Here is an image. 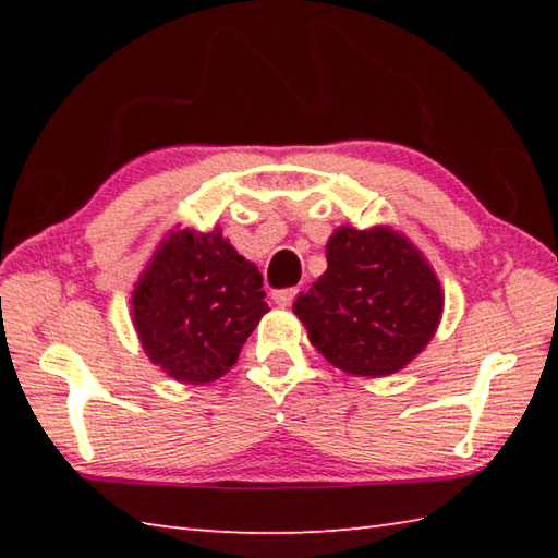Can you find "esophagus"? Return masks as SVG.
<instances>
[{
    "mask_svg": "<svg viewBox=\"0 0 558 558\" xmlns=\"http://www.w3.org/2000/svg\"><path fill=\"white\" fill-rule=\"evenodd\" d=\"M295 295H298V288H288V290H276L272 292V302H276V305H280V307H288L292 300H295Z\"/></svg>",
    "mask_w": 558,
    "mask_h": 558,
    "instance_id": "obj_1",
    "label": "esophagus"
}]
</instances>
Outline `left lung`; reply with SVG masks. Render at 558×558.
Segmentation results:
<instances>
[{
	"instance_id": "obj_1",
	"label": "left lung",
	"mask_w": 558,
	"mask_h": 558,
	"mask_svg": "<svg viewBox=\"0 0 558 558\" xmlns=\"http://www.w3.org/2000/svg\"><path fill=\"white\" fill-rule=\"evenodd\" d=\"M327 270L292 302L307 339L347 374L381 379L409 366L436 335L442 288L428 258L391 226H339Z\"/></svg>"
}]
</instances>
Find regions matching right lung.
<instances>
[{
	"instance_id": "add662e5",
	"label": "right lung",
	"mask_w": 558,
	"mask_h": 558,
	"mask_svg": "<svg viewBox=\"0 0 558 558\" xmlns=\"http://www.w3.org/2000/svg\"><path fill=\"white\" fill-rule=\"evenodd\" d=\"M263 276L221 229L174 226L140 272L132 327L149 362L179 384H211L268 313Z\"/></svg>"
}]
</instances>
